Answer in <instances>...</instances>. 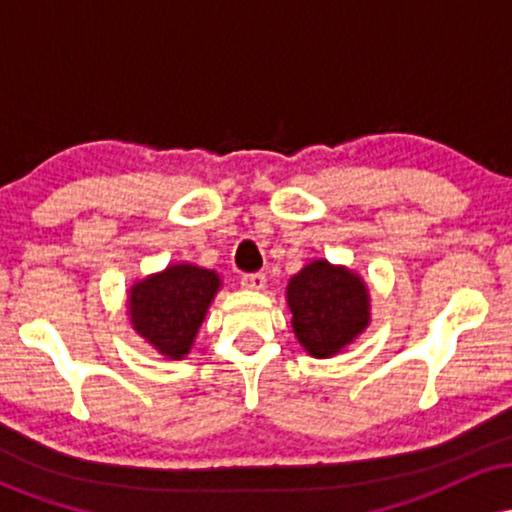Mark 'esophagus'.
<instances>
[{"label": "esophagus", "instance_id": "obj_1", "mask_svg": "<svg viewBox=\"0 0 512 512\" xmlns=\"http://www.w3.org/2000/svg\"><path fill=\"white\" fill-rule=\"evenodd\" d=\"M240 284H243V289H248V291H262L264 286H267V276L260 272L243 274L240 276Z\"/></svg>", "mask_w": 512, "mask_h": 512}]
</instances>
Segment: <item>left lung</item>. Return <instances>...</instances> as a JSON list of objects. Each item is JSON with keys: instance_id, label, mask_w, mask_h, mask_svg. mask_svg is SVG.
Listing matches in <instances>:
<instances>
[{"instance_id": "left-lung-1", "label": "left lung", "mask_w": 512, "mask_h": 512, "mask_svg": "<svg viewBox=\"0 0 512 512\" xmlns=\"http://www.w3.org/2000/svg\"><path fill=\"white\" fill-rule=\"evenodd\" d=\"M291 325L301 346L315 358H330L351 344L370 322L368 286L346 267L315 260L286 286Z\"/></svg>"}]
</instances>
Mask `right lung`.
<instances>
[{
	"mask_svg": "<svg viewBox=\"0 0 512 512\" xmlns=\"http://www.w3.org/2000/svg\"><path fill=\"white\" fill-rule=\"evenodd\" d=\"M221 279L195 264H170L129 289V322L161 356L190 354Z\"/></svg>",
	"mask_w": 512,
	"mask_h": 512,
	"instance_id": "1",
	"label": "right lung"
}]
</instances>
